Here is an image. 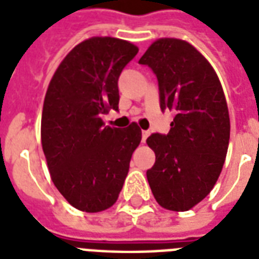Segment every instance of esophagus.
I'll use <instances>...</instances> for the list:
<instances>
[{
  "label": "esophagus",
  "mask_w": 259,
  "mask_h": 259,
  "mask_svg": "<svg viewBox=\"0 0 259 259\" xmlns=\"http://www.w3.org/2000/svg\"><path fill=\"white\" fill-rule=\"evenodd\" d=\"M149 132H148V130H142V141L145 142L146 141V138L149 137Z\"/></svg>",
  "instance_id": "obj_1"
}]
</instances>
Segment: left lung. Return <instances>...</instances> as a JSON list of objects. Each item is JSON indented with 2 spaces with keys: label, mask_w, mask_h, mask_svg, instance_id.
Masks as SVG:
<instances>
[{
  "label": "left lung",
  "mask_w": 259,
  "mask_h": 259,
  "mask_svg": "<svg viewBox=\"0 0 259 259\" xmlns=\"http://www.w3.org/2000/svg\"><path fill=\"white\" fill-rule=\"evenodd\" d=\"M140 64L153 71L161 111H173L168 134L153 133L148 145L156 161L146 170L161 207L188 211L204 199L221 175L230 140L229 109L218 75L189 42L160 38Z\"/></svg>",
  "instance_id": "left-lung-1"
}]
</instances>
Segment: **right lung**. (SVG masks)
Masks as SVG:
<instances>
[{
    "label": "right lung",
    "mask_w": 259,
    "mask_h": 259,
    "mask_svg": "<svg viewBox=\"0 0 259 259\" xmlns=\"http://www.w3.org/2000/svg\"><path fill=\"white\" fill-rule=\"evenodd\" d=\"M138 54L132 42L93 37L60 63L47 90L41 144L51 177L72 207L99 212L117 201L141 141V129L105 126L102 115L118 111V79Z\"/></svg>",
    "instance_id": "add662e5"
}]
</instances>
